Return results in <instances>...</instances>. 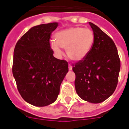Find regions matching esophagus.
Masks as SVG:
<instances>
[{"instance_id":"esophagus-1","label":"esophagus","mask_w":129,"mask_h":129,"mask_svg":"<svg viewBox=\"0 0 129 129\" xmlns=\"http://www.w3.org/2000/svg\"><path fill=\"white\" fill-rule=\"evenodd\" d=\"M68 69H69V70H72V66L70 64H69V66H68Z\"/></svg>"}]
</instances>
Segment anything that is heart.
<instances>
[{"label": "heart", "instance_id": "heart-1", "mask_svg": "<svg viewBox=\"0 0 129 129\" xmlns=\"http://www.w3.org/2000/svg\"><path fill=\"white\" fill-rule=\"evenodd\" d=\"M55 40L51 47L57 55L62 54L59 46L66 49L69 59L79 61L85 59L90 52L94 42V33L89 28L71 27L57 32Z\"/></svg>", "mask_w": 129, "mask_h": 129}]
</instances>
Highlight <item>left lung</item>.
<instances>
[{
    "label": "left lung",
    "mask_w": 129,
    "mask_h": 129,
    "mask_svg": "<svg viewBox=\"0 0 129 129\" xmlns=\"http://www.w3.org/2000/svg\"><path fill=\"white\" fill-rule=\"evenodd\" d=\"M94 42L90 52L81 61L72 64L77 94L91 103L103 102L117 87L120 60L112 39L91 22Z\"/></svg>",
    "instance_id": "left-lung-1"
}]
</instances>
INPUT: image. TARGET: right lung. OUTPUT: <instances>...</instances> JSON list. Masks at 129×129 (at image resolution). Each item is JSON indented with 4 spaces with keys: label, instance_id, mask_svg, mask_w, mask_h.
Masks as SVG:
<instances>
[{
    "label": "right lung",
    "instance_id": "add662e5",
    "mask_svg": "<svg viewBox=\"0 0 129 129\" xmlns=\"http://www.w3.org/2000/svg\"><path fill=\"white\" fill-rule=\"evenodd\" d=\"M57 22L35 26L24 33L14 48L12 72L22 99L30 105L44 107L54 103L68 72L66 60L52 54L50 40Z\"/></svg>",
    "mask_w": 129,
    "mask_h": 129
}]
</instances>
